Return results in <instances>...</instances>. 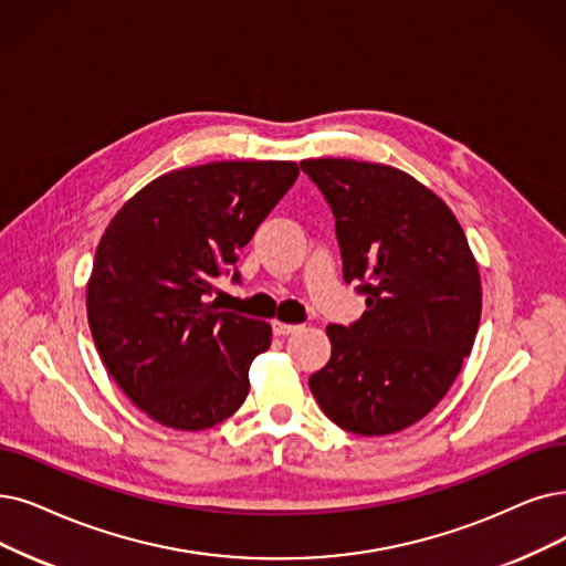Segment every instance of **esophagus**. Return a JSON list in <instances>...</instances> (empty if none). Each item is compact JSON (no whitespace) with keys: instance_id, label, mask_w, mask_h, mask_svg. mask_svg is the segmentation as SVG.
<instances>
[{"instance_id":"34e87169","label":"esophagus","mask_w":566,"mask_h":566,"mask_svg":"<svg viewBox=\"0 0 566 566\" xmlns=\"http://www.w3.org/2000/svg\"><path fill=\"white\" fill-rule=\"evenodd\" d=\"M271 329H274L276 336H287V334H295L297 329H302V325H290V323L274 321V323H271Z\"/></svg>"}]
</instances>
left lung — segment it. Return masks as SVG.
<instances>
[{
	"mask_svg": "<svg viewBox=\"0 0 566 566\" xmlns=\"http://www.w3.org/2000/svg\"><path fill=\"white\" fill-rule=\"evenodd\" d=\"M334 213L344 281L367 311L329 325L332 357L311 374L323 413L359 437L395 434L443 399L481 323V276L443 201L409 174L355 160H304Z\"/></svg>",
	"mask_w": 566,
	"mask_h": 566,
	"instance_id": "1",
	"label": "left lung"
}]
</instances>
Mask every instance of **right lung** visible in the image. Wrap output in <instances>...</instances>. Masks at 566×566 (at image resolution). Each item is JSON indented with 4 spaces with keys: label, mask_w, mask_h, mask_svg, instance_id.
<instances>
[{
    "label": "right lung",
    "mask_w": 566,
    "mask_h": 566,
    "mask_svg": "<svg viewBox=\"0 0 566 566\" xmlns=\"http://www.w3.org/2000/svg\"><path fill=\"white\" fill-rule=\"evenodd\" d=\"M300 176L295 163H211L169 171L106 228L87 283L99 357L144 413L207 429L248 397L271 327L220 311L213 281L241 283L237 260Z\"/></svg>",
    "instance_id": "obj_1"
}]
</instances>
